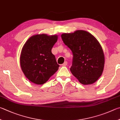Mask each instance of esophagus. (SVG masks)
Instances as JSON below:
<instances>
[{
  "label": "esophagus",
  "mask_w": 120,
  "mask_h": 120,
  "mask_svg": "<svg viewBox=\"0 0 120 120\" xmlns=\"http://www.w3.org/2000/svg\"><path fill=\"white\" fill-rule=\"evenodd\" d=\"M67 64H68V62H67V61H65L64 64H62V66H66L67 65Z\"/></svg>",
  "instance_id": "obj_1"
}]
</instances>
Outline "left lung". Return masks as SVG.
<instances>
[{
    "mask_svg": "<svg viewBox=\"0 0 120 120\" xmlns=\"http://www.w3.org/2000/svg\"><path fill=\"white\" fill-rule=\"evenodd\" d=\"M61 38L73 54L72 74L82 84L94 83L102 75L105 63L99 41L92 34L82 30L62 34Z\"/></svg>",
    "mask_w": 120,
    "mask_h": 120,
    "instance_id": "obj_1",
    "label": "left lung"
}]
</instances>
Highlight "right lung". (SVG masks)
<instances>
[{"instance_id":"add662e5","label":"right lung","mask_w":120,"mask_h":120,"mask_svg":"<svg viewBox=\"0 0 120 120\" xmlns=\"http://www.w3.org/2000/svg\"><path fill=\"white\" fill-rule=\"evenodd\" d=\"M58 35L38 34L28 39L21 50L20 64L26 78L36 84L45 83L59 69L51 49Z\"/></svg>"}]
</instances>
